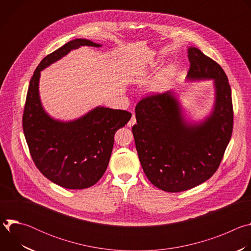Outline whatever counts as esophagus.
I'll use <instances>...</instances> for the list:
<instances>
[{"instance_id":"obj_1","label":"esophagus","mask_w":251,"mask_h":251,"mask_svg":"<svg viewBox=\"0 0 251 251\" xmlns=\"http://www.w3.org/2000/svg\"><path fill=\"white\" fill-rule=\"evenodd\" d=\"M134 124H136V117H135V115L133 114V116L131 117V119H130V121L128 122V127H132Z\"/></svg>"}]
</instances>
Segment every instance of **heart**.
Masks as SVG:
<instances>
[{"label": "heart", "instance_id": "obj_1", "mask_svg": "<svg viewBox=\"0 0 251 251\" xmlns=\"http://www.w3.org/2000/svg\"><path fill=\"white\" fill-rule=\"evenodd\" d=\"M156 65H157V63H155L152 66H150L149 68H147L145 74L149 73V71H153L154 68L156 67ZM175 75H176V67L174 65H168L165 68H163L161 73L156 77L155 81L153 82L152 87H153L154 91H164L165 89H167L169 87V85L172 83V81L175 77ZM143 76H144V75L138 76L137 80L140 81L143 78Z\"/></svg>", "mask_w": 251, "mask_h": 251}]
</instances>
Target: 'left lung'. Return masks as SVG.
I'll return each mask as SVG.
<instances>
[{"instance_id": "8db88e82", "label": "left lung", "mask_w": 251, "mask_h": 251, "mask_svg": "<svg viewBox=\"0 0 251 251\" xmlns=\"http://www.w3.org/2000/svg\"><path fill=\"white\" fill-rule=\"evenodd\" d=\"M188 81L213 80L214 102L201 121L186 118L174 90L142 99L132 127L141 166L160 190L178 193L201 185L216 173L233 124L231 89L224 69L199 49L188 48Z\"/></svg>"}]
</instances>
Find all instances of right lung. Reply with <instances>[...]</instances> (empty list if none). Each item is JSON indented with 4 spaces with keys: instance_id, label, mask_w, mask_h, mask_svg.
Here are the masks:
<instances>
[{
    "instance_id": "add662e5",
    "label": "right lung",
    "mask_w": 251,
    "mask_h": 251,
    "mask_svg": "<svg viewBox=\"0 0 251 251\" xmlns=\"http://www.w3.org/2000/svg\"><path fill=\"white\" fill-rule=\"evenodd\" d=\"M102 45L75 39L47 55L29 81L23 116V129L30 156L41 173L52 183L69 190L96 184L108 166L115 132L132 114L97 106L81 117L61 121L44 108L40 96L41 71L80 47Z\"/></svg>"
}]
</instances>
